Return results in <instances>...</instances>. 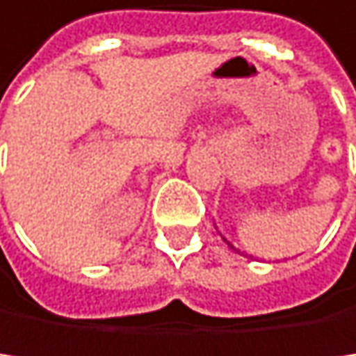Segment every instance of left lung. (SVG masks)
<instances>
[{"mask_svg": "<svg viewBox=\"0 0 356 356\" xmlns=\"http://www.w3.org/2000/svg\"><path fill=\"white\" fill-rule=\"evenodd\" d=\"M222 239H224V237H222ZM224 241H226V239H224ZM226 243H228V241H226ZM228 245H230L232 250H237V248H235V245H232V243H228ZM237 252H239V250H237Z\"/></svg>", "mask_w": 356, "mask_h": 356, "instance_id": "1", "label": "left lung"}]
</instances>
